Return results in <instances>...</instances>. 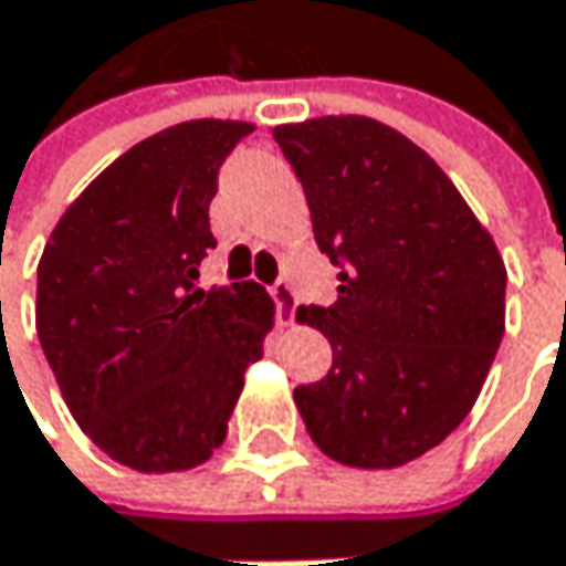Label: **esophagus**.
<instances>
[{
    "instance_id": "1",
    "label": "esophagus",
    "mask_w": 566,
    "mask_h": 566,
    "mask_svg": "<svg viewBox=\"0 0 566 566\" xmlns=\"http://www.w3.org/2000/svg\"><path fill=\"white\" fill-rule=\"evenodd\" d=\"M270 296H273V303H276L280 322L293 325V318H296V290H293V283L276 280V283L270 286Z\"/></svg>"
}]
</instances>
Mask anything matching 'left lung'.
I'll use <instances>...</instances> for the list:
<instances>
[{
	"instance_id": "8db88e82",
	"label": "left lung",
	"mask_w": 566,
	"mask_h": 566,
	"mask_svg": "<svg viewBox=\"0 0 566 566\" xmlns=\"http://www.w3.org/2000/svg\"><path fill=\"white\" fill-rule=\"evenodd\" d=\"M303 181L338 300L303 306L332 368L296 388L316 447L394 469L440 447L472 410L505 335V263L447 172L371 116L273 129Z\"/></svg>"
}]
</instances>
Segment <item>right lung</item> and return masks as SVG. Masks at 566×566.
<instances>
[{"instance_id":"1","label":"right lung","mask_w":566,"mask_h":566,"mask_svg":"<svg viewBox=\"0 0 566 566\" xmlns=\"http://www.w3.org/2000/svg\"><path fill=\"white\" fill-rule=\"evenodd\" d=\"M250 133L241 119H188L136 143L41 253L44 358L81 430L136 472H181L224 443L273 328L263 286H198L218 169Z\"/></svg>"}]
</instances>
